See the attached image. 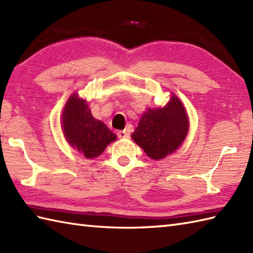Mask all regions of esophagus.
<instances>
[{"instance_id": "obj_1", "label": "esophagus", "mask_w": 253, "mask_h": 253, "mask_svg": "<svg viewBox=\"0 0 253 253\" xmlns=\"http://www.w3.org/2000/svg\"><path fill=\"white\" fill-rule=\"evenodd\" d=\"M117 137L124 139V138H128L129 137V133H128L126 130H120L117 132Z\"/></svg>"}]
</instances>
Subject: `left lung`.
Returning a JSON list of instances; mask_svg holds the SVG:
<instances>
[{
    "instance_id": "left-lung-1",
    "label": "left lung",
    "mask_w": 253,
    "mask_h": 253,
    "mask_svg": "<svg viewBox=\"0 0 253 253\" xmlns=\"http://www.w3.org/2000/svg\"><path fill=\"white\" fill-rule=\"evenodd\" d=\"M188 129L189 122L185 107L178 96L171 94L165 106L149 107L143 113L131 138L149 158L162 160L181 146Z\"/></svg>"
}]
</instances>
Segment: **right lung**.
Returning a JSON list of instances; mask_svg holds the SVG:
<instances>
[{
  "label": "right lung",
  "instance_id": "right-lung-1",
  "mask_svg": "<svg viewBox=\"0 0 253 253\" xmlns=\"http://www.w3.org/2000/svg\"><path fill=\"white\" fill-rule=\"evenodd\" d=\"M62 128L67 142L87 159L99 157L117 138L104 123L95 120L87 101L76 92L69 96L64 107Z\"/></svg>",
  "mask_w": 253,
  "mask_h": 253
}]
</instances>
